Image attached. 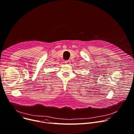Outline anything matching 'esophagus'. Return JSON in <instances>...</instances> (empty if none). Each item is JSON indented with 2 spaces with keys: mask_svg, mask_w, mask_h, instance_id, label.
<instances>
[{
  "mask_svg": "<svg viewBox=\"0 0 134 134\" xmlns=\"http://www.w3.org/2000/svg\"><path fill=\"white\" fill-rule=\"evenodd\" d=\"M65 63L66 64H67V65H69V64H70V60H66V61L65 62Z\"/></svg>",
  "mask_w": 134,
  "mask_h": 134,
  "instance_id": "1",
  "label": "esophagus"
}]
</instances>
